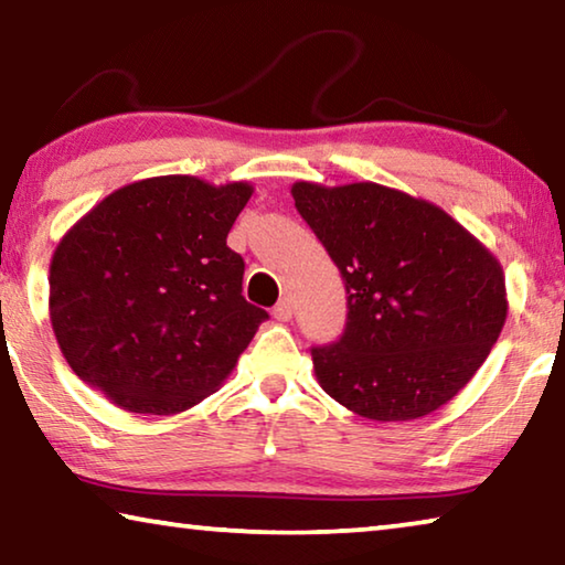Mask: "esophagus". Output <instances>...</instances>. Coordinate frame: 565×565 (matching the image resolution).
<instances>
[{"instance_id":"1","label":"esophagus","mask_w":565,"mask_h":565,"mask_svg":"<svg viewBox=\"0 0 565 565\" xmlns=\"http://www.w3.org/2000/svg\"><path fill=\"white\" fill-rule=\"evenodd\" d=\"M291 313H294V306H291L289 299H281L279 303L274 306V319L276 321H289Z\"/></svg>"}]
</instances>
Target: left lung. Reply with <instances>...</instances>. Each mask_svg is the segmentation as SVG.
I'll return each mask as SVG.
<instances>
[{"mask_svg": "<svg viewBox=\"0 0 565 565\" xmlns=\"http://www.w3.org/2000/svg\"><path fill=\"white\" fill-rule=\"evenodd\" d=\"M291 196L347 284V329L311 349L321 388L371 420L448 404L505 323L499 259L441 206L374 181H296Z\"/></svg>", "mask_w": 565, "mask_h": 565, "instance_id": "left-lung-1", "label": "left lung"}]
</instances>
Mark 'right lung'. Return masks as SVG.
<instances>
[{"instance_id": "add662e5", "label": "right lung", "mask_w": 565, "mask_h": 565, "mask_svg": "<svg viewBox=\"0 0 565 565\" xmlns=\"http://www.w3.org/2000/svg\"><path fill=\"white\" fill-rule=\"evenodd\" d=\"M254 186L186 174L111 191L56 244L50 319L84 384L131 414L171 416L212 396L269 313L242 296L226 246Z\"/></svg>"}]
</instances>
